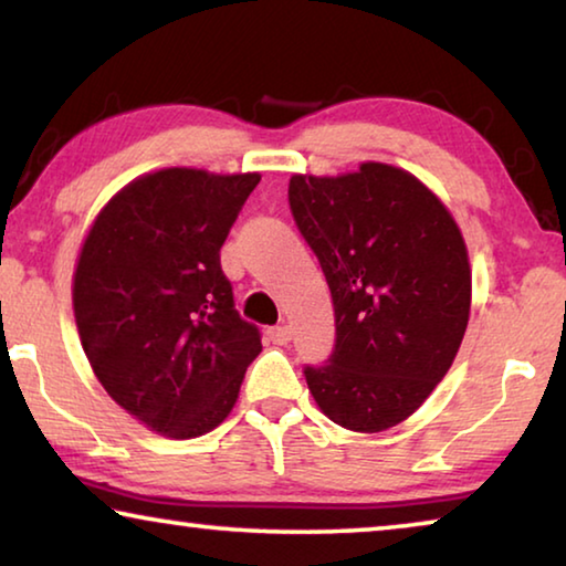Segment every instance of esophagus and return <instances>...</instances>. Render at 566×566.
Returning a JSON list of instances; mask_svg holds the SVG:
<instances>
[{"label":"esophagus","mask_w":566,"mask_h":566,"mask_svg":"<svg viewBox=\"0 0 566 566\" xmlns=\"http://www.w3.org/2000/svg\"><path fill=\"white\" fill-rule=\"evenodd\" d=\"M266 337H270L272 344H280V347H282V344L292 339V329L286 327V324H280V327H272L270 332H266Z\"/></svg>","instance_id":"esophagus-1"}]
</instances>
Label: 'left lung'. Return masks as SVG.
Masks as SVG:
<instances>
[{"mask_svg": "<svg viewBox=\"0 0 566 566\" xmlns=\"http://www.w3.org/2000/svg\"><path fill=\"white\" fill-rule=\"evenodd\" d=\"M290 209L327 276L337 339L304 377L352 432H381L421 407L462 344L472 272L447 207L409 171L367 161L290 179Z\"/></svg>", "mask_w": 566, "mask_h": 566, "instance_id": "obj_1", "label": "left lung"}]
</instances>
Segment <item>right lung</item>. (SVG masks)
Returning a JSON list of instances; mask_svg holds the SVG:
<instances>
[{
    "instance_id": "obj_1",
    "label": "right lung",
    "mask_w": 566,
    "mask_h": 566,
    "mask_svg": "<svg viewBox=\"0 0 566 566\" xmlns=\"http://www.w3.org/2000/svg\"><path fill=\"white\" fill-rule=\"evenodd\" d=\"M260 179L159 169L124 187L84 239L72 290L84 354L107 395L159 434L222 424L262 352L219 262Z\"/></svg>"
}]
</instances>
